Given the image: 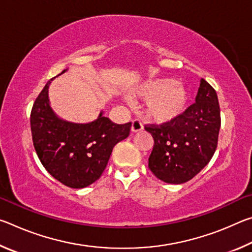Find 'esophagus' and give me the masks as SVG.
<instances>
[{"label":"esophagus","mask_w":252,"mask_h":252,"mask_svg":"<svg viewBox=\"0 0 252 252\" xmlns=\"http://www.w3.org/2000/svg\"><path fill=\"white\" fill-rule=\"evenodd\" d=\"M143 129V125L141 121L138 120V119H134L132 120V125H131V131L132 132H139Z\"/></svg>","instance_id":"esophagus-1"}]
</instances>
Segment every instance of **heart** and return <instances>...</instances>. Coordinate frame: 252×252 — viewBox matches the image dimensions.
I'll use <instances>...</instances> for the list:
<instances>
[{
	"label": "heart",
	"mask_w": 252,
	"mask_h": 252,
	"mask_svg": "<svg viewBox=\"0 0 252 252\" xmlns=\"http://www.w3.org/2000/svg\"><path fill=\"white\" fill-rule=\"evenodd\" d=\"M147 100L146 113L157 123H170L185 114L189 103V92L185 85L172 79H153L144 82L136 91Z\"/></svg>",
	"instance_id": "1"
}]
</instances>
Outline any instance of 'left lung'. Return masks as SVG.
<instances>
[{
    "label": "left lung",
    "instance_id": "8db88e82",
    "mask_svg": "<svg viewBox=\"0 0 252 252\" xmlns=\"http://www.w3.org/2000/svg\"><path fill=\"white\" fill-rule=\"evenodd\" d=\"M220 123L218 96L201 79L195 103L181 118L160 126H146L155 140L149 169L158 179L172 185L191 180L211 160Z\"/></svg>",
    "mask_w": 252,
    "mask_h": 252
}]
</instances>
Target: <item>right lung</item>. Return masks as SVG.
I'll return each mask as SVG.
<instances>
[{"instance_id":"add662e5","label":"right lung","mask_w":252,"mask_h":252,"mask_svg":"<svg viewBox=\"0 0 252 252\" xmlns=\"http://www.w3.org/2000/svg\"><path fill=\"white\" fill-rule=\"evenodd\" d=\"M52 80L45 84L33 104V144L51 176L66 187L82 189L101 177L114 146L129 135L131 122L116 125L103 116V111L88 123L60 118L50 104L49 88Z\"/></svg>"}]
</instances>
